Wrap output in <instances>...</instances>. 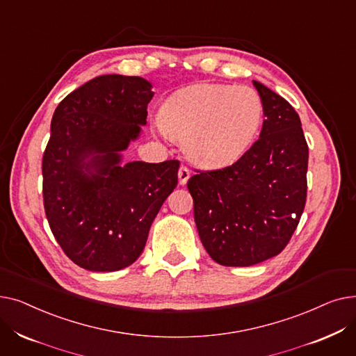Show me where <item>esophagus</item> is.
I'll return each mask as SVG.
<instances>
[{
  "mask_svg": "<svg viewBox=\"0 0 356 356\" xmlns=\"http://www.w3.org/2000/svg\"><path fill=\"white\" fill-rule=\"evenodd\" d=\"M189 177H191L189 168H188V167H184V165H181V167L179 168V183H180L181 186H183V184H186V183H188Z\"/></svg>",
  "mask_w": 356,
  "mask_h": 356,
  "instance_id": "esophagus-1",
  "label": "esophagus"
}]
</instances>
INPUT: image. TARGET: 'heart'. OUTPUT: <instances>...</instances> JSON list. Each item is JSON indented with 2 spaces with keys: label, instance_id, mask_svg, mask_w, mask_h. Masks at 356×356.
Returning a JSON list of instances; mask_svg holds the SVG:
<instances>
[{
  "label": "heart",
  "instance_id": "obj_1",
  "mask_svg": "<svg viewBox=\"0 0 356 356\" xmlns=\"http://www.w3.org/2000/svg\"><path fill=\"white\" fill-rule=\"evenodd\" d=\"M263 117L264 105L255 89L197 83L165 99L157 128L164 136L183 143L193 163L222 167L247 153Z\"/></svg>",
  "mask_w": 356,
  "mask_h": 356
}]
</instances>
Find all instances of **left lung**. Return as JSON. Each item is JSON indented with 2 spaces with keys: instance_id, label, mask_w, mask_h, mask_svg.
Returning a JSON list of instances; mask_svg holds the SVG:
<instances>
[{
  "instance_id": "1",
  "label": "left lung",
  "mask_w": 356,
  "mask_h": 356,
  "mask_svg": "<svg viewBox=\"0 0 356 356\" xmlns=\"http://www.w3.org/2000/svg\"><path fill=\"white\" fill-rule=\"evenodd\" d=\"M264 105L259 138L236 163L188 181L204 250L220 266L250 267L282 252L303 213L309 148L294 108L252 81Z\"/></svg>"
}]
</instances>
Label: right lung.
Instances as JSON below:
<instances>
[{
  "instance_id": "right-lung-1",
  "label": "right lung",
  "mask_w": 356,
  "mask_h": 356,
  "mask_svg": "<svg viewBox=\"0 0 356 356\" xmlns=\"http://www.w3.org/2000/svg\"><path fill=\"white\" fill-rule=\"evenodd\" d=\"M153 85L102 74L56 108L43 156V200L65 254L89 271H118L141 255L179 161L122 163L147 124Z\"/></svg>"
}]
</instances>
